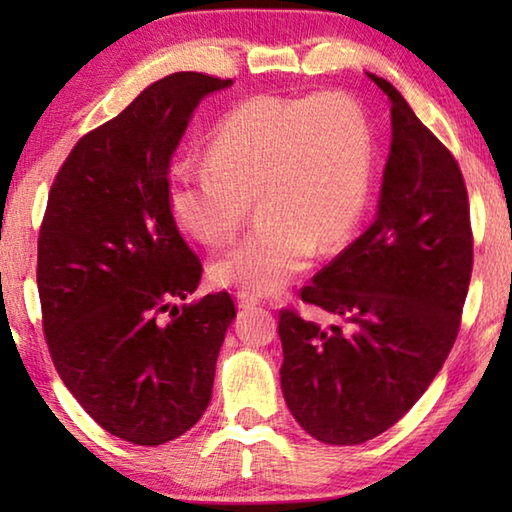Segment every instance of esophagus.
Listing matches in <instances>:
<instances>
[{
  "label": "esophagus",
  "instance_id": "obj_1",
  "mask_svg": "<svg viewBox=\"0 0 512 512\" xmlns=\"http://www.w3.org/2000/svg\"><path fill=\"white\" fill-rule=\"evenodd\" d=\"M237 302H239L241 309H250V307L259 305V302H262V298H259V293L239 289V291H237Z\"/></svg>",
  "mask_w": 512,
  "mask_h": 512
}]
</instances>
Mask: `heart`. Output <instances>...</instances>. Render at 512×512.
I'll list each match as a JSON object with an SVG mask.
<instances>
[{"mask_svg":"<svg viewBox=\"0 0 512 512\" xmlns=\"http://www.w3.org/2000/svg\"><path fill=\"white\" fill-rule=\"evenodd\" d=\"M370 187V128L361 103L327 90L262 94L214 128L210 158L176 164L169 205L180 230L216 246L244 225L257 196L264 221L214 259L223 287L271 293L305 271L318 246L352 235Z\"/></svg>","mask_w":512,"mask_h":512,"instance_id":"obj_1","label":"heart"}]
</instances>
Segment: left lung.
<instances>
[{
    "instance_id": "left-lung-1",
    "label": "left lung",
    "mask_w": 512,
    "mask_h": 512,
    "mask_svg": "<svg viewBox=\"0 0 512 512\" xmlns=\"http://www.w3.org/2000/svg\"><path fill=\"white\" fill-rule=\"evenodd\" d=\"M393 142L375 223L300 289L332 316L280 309L282 391L309 436L361 445L391 429L443 368L474 264L470 203L452 151L391 83Z\"/></svg>"
}]
</instances>
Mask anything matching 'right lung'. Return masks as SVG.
Listing matches in <instances>:
<instances>
[{"label": "right lung", "mask_w": 512, "mask_h": 512, "mask_svg": "<svg viewBox=\"0 0 512 512\" xmlns=\"http://www.w3.org/2000/svg\"><path fill=\"white\" fill-rule=\"evenodd\" d=\"M230 83L164 76L83 135L49 189L36 275L51 361L90 418L133 445L169 443L201 420L237 314L228 291L176 305L203 264L169 205L187 121Z\"/></svg>", "instance_id": "obj_1"}]
</instances>
